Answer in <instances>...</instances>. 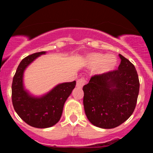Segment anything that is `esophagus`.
Here are the masks:
<instances>
[{"label": "esophagus", "instance_id": "esophagus-1", "mask_svg": "<svg viewBox=\"0 0 153 153\" xmlns=\"http://www.w3.org/2000/svg\"><path fill=\"white\" fill-rule=\"evenodd\" d=\"M85 82V78H80L79 80H78V81H77V87L81 88H82V86L84 85Z\"/></svg>", "mask_w": 153, "mask_h": 153}]
</instances>
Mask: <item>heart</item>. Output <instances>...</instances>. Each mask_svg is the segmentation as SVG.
I'll return each mask as SVG.
<instances>
[{
  "label": "heart",
  "mask_w": 153,
  "mask_h": 153,
  "mask_svg": "<svg viewBox=\"0 0 153 153\" xmlns=\"http://www.w3.org/2000/svg\"><path fill=\"white\" fill-rule=\"evenodd\" d=\"M86 62L90 68H97V72L101 74L113 71L117 65V59L114 56L96 52L88 54Z\"/></svg>",
  "instance_id": "b5f03b06"
}]
</instances>
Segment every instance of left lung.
I'll list each match as a JSON object with an SVG mask.
<instances>
[{"label":"left lung","mask_w":153,"mask_h":153,"mask_svg":"<svg viewBox=\"0 0 153 153\" xmlns=\"http://www.w3.org/2000/svg\"><path fill=\"white\" fill-rule=\"evenodd\" d=\"M118 70L91 77L82 88L88 119L96 127L112 129L124 123L134 112L140 81L134 65L119 54Z\"/></svg>","instance_id":"left-lung-1"}]
</instances>
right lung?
Instances as JSON below:
<instances>
[{"mask_svg": "<svg viewBox=\"0 0 153 153\" xmlns=\"http://www.w3.org/2000/svg\"><path fill=\"white\" fill-rule=\"evenodd\" d=\"M46 54L40 52L23 59L17 68L12 82V103L20 118L36 128H48L57 124L62 114L67 99L75 88L76 82H63L42 96L30 94L24 86V73L35 59Z\"/></svg>", "mask_w": 153, "mask_h": 153, "instance_id": "1", "label": "right lung"}]
</instances>
